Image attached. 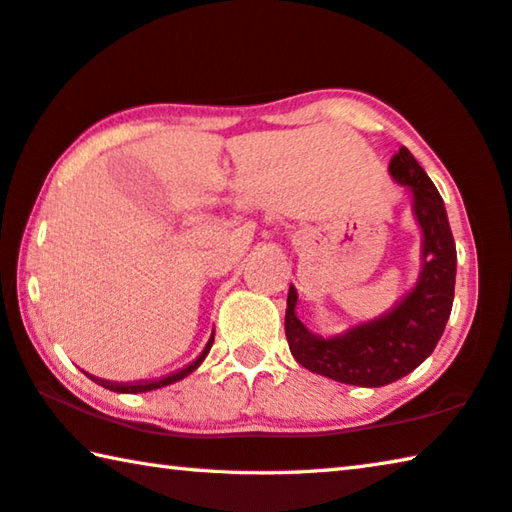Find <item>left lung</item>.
<instances>
[{
  "label": "left lung",
  "instance_id": "8db88e82",
  "mask_svg": "<svg viewBox=\"0 0 512 512\" xmlns=\"http://www.w3.org/2000/svg\"><path fill=\"white\" fill-rule=\"evenodd\" d=\"M388 170L413 195V211L424 236L417 286L379 320L358 324L335 338H320L301 324L295 313L297 290H288L286 338L297 363L360 388H381L422 365L438 345L454 304L456 242L445 201L406 147L392 156Z\"/></svg>",
  "mask_w": 512,
  "mask_h": 512
}]
</instances>
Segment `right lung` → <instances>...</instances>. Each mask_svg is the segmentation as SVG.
I'll return each mask as SVG.
<instances>
[{
    "instance_id": "add662e5",
    "label": "right lung",
    "mask_w": 512,
    "mask_h": 512,
    "mask_svg": "<svg viewBox=\"0 0 512 512\" xmlns=\"http://www.w3.org/2000/svg\"><path fill=\"white\" fill-rule=\"evenodd\" d=\"M211 347H213V338L206 342V347H204V351H201L199 354V358L197 360H192L190 365H186L183 367V370H179V372H174V374H170V376H163V379H156V381H136V383H113V381H104V379H97V376H90L92 381H97L99 385H104L106 390H113V392H149V390H156V388H163V385H170V383H177V381H181V379H186V376L190 374V372H195L197 367L201 365V360L206 358V354L208 351H211Z\"/></svg>"
}]
</instances>
